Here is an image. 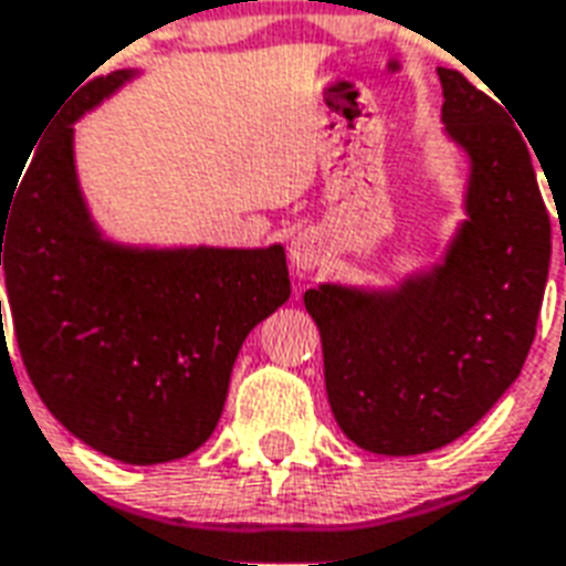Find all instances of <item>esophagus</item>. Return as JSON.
I'll return each instance as SVG.
<instances>
[{
	"label": "esophagus",
	"mask_w": 566,
	"mask_h": 566,
	"mask_svg": "<svg viewBox=\"0 0 566 566\" xmlns=\"http://www.w3.org/2000/svg\"><path fill=\"white\" fill-rule=\"evenodd\" d=\"M324 240L317 237V233H300L294 242H291V263H294L296 270H305L312 272L317 270L321 263H324Z\"/></svg>",
	"instance_id": "obj_1"
}]
</instances>
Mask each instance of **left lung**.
Returning a JSON list of instances; mask_svg holds the SVG:
<instances>
[{"instance_id":"obj_1","label":"left lung","mask_w":566,"mask_h":566,"mask_svg":"<svg viewBox=\"0 0 566 566\" xmlns=\"http://www.w3.org/2000/svg\"><path fill=\"white\" fill-rule=\"evenodd\" d=\"M438 77L447 132L474 165L471 219L443 266L392 294L305 291L333 417L380 455L429 453L483 420L525 366L549 275L552 221L531 140L459 71Z\"/></svg>"}]
</instances>
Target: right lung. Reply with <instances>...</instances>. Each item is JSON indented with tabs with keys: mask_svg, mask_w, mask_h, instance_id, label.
<instances>
[{
	"mask_svg": "<svg viewBox=\"0 0 566 566\" xmlns=\"http://www.w3.org/2000/svg\"><path fill=\"white\" fill-rule=\"evenodd\" d=\"M128 71L71 98L0 198L11 333L48 411L98 453L174 462L207 441L242 342L291 296L282 245L134 251L92 228L71 123ZM6 350V326H2Z\"/></svg>",
	"mask_w": 566,
	"mask_h": 566,
	"instance_id": "1",
	"label": "right lung"
}]
</instances>
